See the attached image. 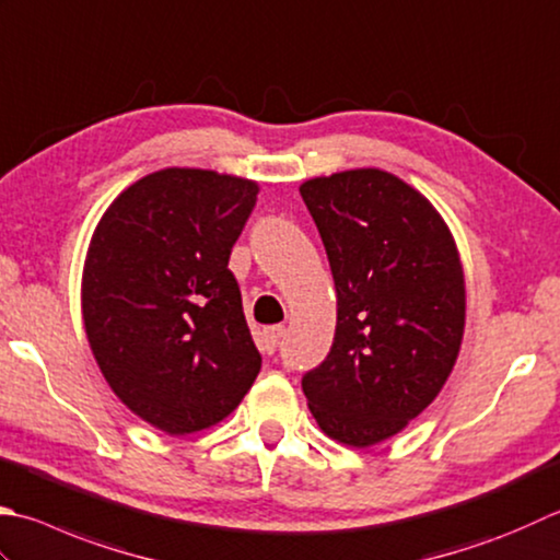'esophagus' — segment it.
I'll return each mask as SVG.
<instances>
[{"label": "esophagus", "mask_w": 560, "mask_h": 560, "mask_svg": "<svg viewBox=\"0 0 560 560\" xmlns=\"http://www.w3.org/2000/svg\"><path fill=\"white\" fill-rule=\"evenodd\" d=\"M281 337H283V325L265 327V330H261V335H259V349H261V352H267V354H273V352H277L279 342H281Z\"/></svg>", "instance_id": "esophagus-1"}]
</instances>
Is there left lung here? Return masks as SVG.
I'll return each mask as SVG.
<instances>
[{
	"instance_id": "8db88e82",
	"label": "left lung",
	"mask_w": 560,
	"mask_h": 560,
	"mask_svg": "<svg viewBox=\"0 0 560 560\" xmlns=\"http://www.w3.org/2000/svg\"><path fill=\"white\" fill-rule=\"evenodd\" d=\"M301 196L337 289L330 354L301 386L327 436L371 446L418 418L452 374L466 320L464 269L442 215L388 172L317 177Z\"/></svg>"
}]
</instances>
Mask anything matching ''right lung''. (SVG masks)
<instances>
[{
  "mask_svg": "<svg viewBox=\"0 0 560 560\" xmlns=\"http://www.w3.org/2000/svg\"><path fill=\"white\" fill-rule=\"evenodd\" d=\"M257 184L208 170H160L98 221L82 277V315L108 386L167 434L221 422L255 383L230 252Z\"/></svg>",
  "mask_w": 560,
  "mask_h": 560,
  "instance_id": "obj_1",
  "label": "right lung"
}]
</instances>
